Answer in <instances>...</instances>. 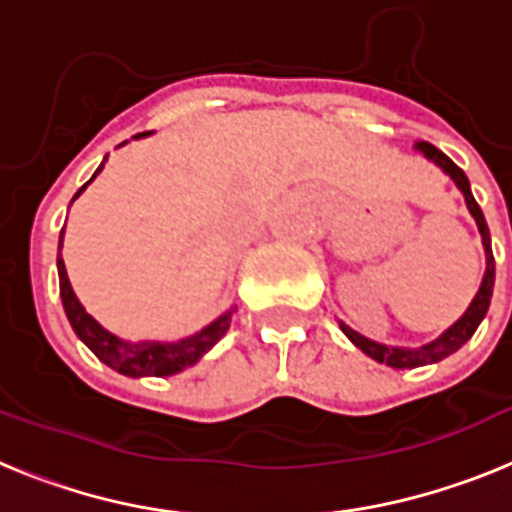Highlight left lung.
Listing matches in <instances>:
<instances>
[{
	"instance_id": "8db88e82",
	"label": "left lung",
	"mask_w": 512,
	"mask_h": 512,
	"mask_svg": "<svg viewBox=\"0 0 512 512\" xmlns=\"http://www.w3.org/2000/svg\"><path fill=\"white\" fill-rule=\"evenodd\" d=\"M418 151H423L425 156L431 158V161H436V164L441 166V169L446 171L451 179H454L456 187L464 192V197H467V207H469V212L474 215V220H477L479 233H482V243H485L487 271H485V279H482V287H479L477 297L472 300L469 310L464 312V315H461V318L456 320V323L451 325V328L446 330L441 338H436V341L428 343V346H420V348L384 346V343L369 341V338H364L361 333H356V330H351L348 325L341 323V330L346 333L348 338H351V343H354V346H359L366 356H372L374 361L392 366V369H415V366H423V364H436V361H441V359H446V356L454 354L456 348H461L464 343L469 341V338L474 336L477 325L482 323L487 307H490L492 287H495V259H492L490 228H487L485 215H482V210H479L477 200L472 197V189H469L467 174H464V171H461L459 166H456L454 161L446 156V153L438 151L433 143H428V140H418Z\"/></svg>"
}]
</instances>
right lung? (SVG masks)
<instances>
[{
  "label": "right lung",
  "mask_w": 512,
  "mask_h": 512,
  "mask_svg": "<svg viewBox=\"0 0 512 512\" xmlns=\"http://www.w3.org/2000/svg\"><path fill=\"white\" fill-rule=\"evenodd\" d=\"M99 169H102V166H99ZM97 171H94V176H97ZM92 179H89V182H92ZM87 184H84V187H87ZM84 187L74 194V200L84 192ZM58 284H61L63 310H66V318H69L76 336L92 348L94 356H97L99 361H104L110 369L125 374V377H169V374L184 372L187 366H192L194 361H200L202 354H207V351L225 336V330L230 328V320H233L235 312L228 310L225 315H220L215 323H210L207 328H202L200 333H194V336L184 338V341L128 343L120 341V338L112 336V333H107L92 315H87V310L81 307V302L76 300L74 295V289H71L61 256H58Z\"/></svg>",
  "instance_id": "add662e5"
}]
</instances>
